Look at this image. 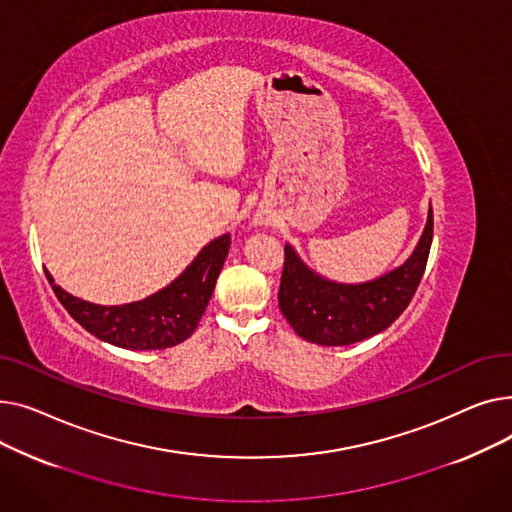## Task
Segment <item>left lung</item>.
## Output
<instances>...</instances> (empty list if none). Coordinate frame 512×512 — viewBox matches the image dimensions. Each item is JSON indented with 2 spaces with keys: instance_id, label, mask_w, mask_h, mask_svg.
Listing matches in <instances>:
<instances>
[{
  "instance_id": "1",
  "label": "left lung",
  "mask_w": 512,
  "mask_h": 512,
  "mask_svg": "<svg viewBox=\"0 0 512 512\" xmlns=\"http://www.w3.org/2000/svg\"><path fill=\"white\" fill-rule=\"evenodd\" d=\"M434 236L429 207L413 255L390 274L363 284H338L317 276L290 245L278 290L280 311L301 338L321 346H344L384 332L413 299L423 278Z\"/></svg>"
}]
</instances>
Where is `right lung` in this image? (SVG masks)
I'll list each match as a JSON object with an SVG mask.
<instances>
[{
    "instance_id": "right-lung-1",
    "label": "right lung",
    "mask_w": 512,
    "mask_h": 512,
    "mask_svg": "<svg viewBox=\"0 0 512 512\" xmlns=\"http://www.w3.org/2000/svg\"><path fill=\"white\" fill-rule=\"evenodd\" d=\"M228 251L230 234H222L205 245L172 284L143 301L114 307L76 299L53 282L47 270L45 276L64 309L87 332L130 351H157L176 346L195 332Z\"/></svg>"
}]
</instances>
